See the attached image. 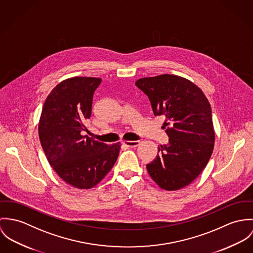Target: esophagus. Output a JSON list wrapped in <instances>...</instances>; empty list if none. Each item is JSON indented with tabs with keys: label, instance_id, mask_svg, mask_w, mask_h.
Returning <instances> with one entry per match:
<instances>
[{
	"label": "esophagus",
	"instance_id": "obj_1",
	"mask_svg": "<svg viewBox=\"0 0 253 253\" xmlns=\"http://www.w3.org/2000/svg\"><path fill=\"white\" fill-rule=\"evenodd\" d=\"M140 140H132V141H122V143L128 147H137L140 144Z\"/></svg>",
	"mask_w": 253,
	"mask_h": 253
}]
</instances>
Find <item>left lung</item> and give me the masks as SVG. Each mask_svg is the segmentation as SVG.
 I'll return each mask as SVG.
<instances>
[{
  "label": "left lung",
  "instance_id": "8db88e82",
  "mask_svg": "<svg viewBox=\"0 0 253 253\" xmlns=\"http://www.w3.org/2000/svg\"><path fill=\"white\" fill-rule=\"evenodd\" d=\"M136 86L148 97L154 115L165 116L162 129L169 137L147 171L162 189L183 188L207 166L213 150L211 105L198 86L177 76L140 79Z\"/></svg>",
  "mask_w": 253,
  "mask_h": 253
}]
</instances>
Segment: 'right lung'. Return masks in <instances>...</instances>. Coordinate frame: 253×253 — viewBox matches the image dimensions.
Segmentation results:
<instances>
[{
	"mask_svg": "<svg viewBox=\"0 0 253 253\" xmlns=\"http://www.w3.org/2000/svg\"><path fill=\"white\" fill-rule=\"evenodd\" d=\"M102 80L72 78L52 89L40 119L39 137L49 164L68 184L89 189L115 164L119 142L109 145L83 136L91 116L93 95Z\"/></svg>",
	"mask_w": 253,
	"mask_h": 253,
	"instance_id": "obj_1",
	"label": "right lung"
}]
</instances>
